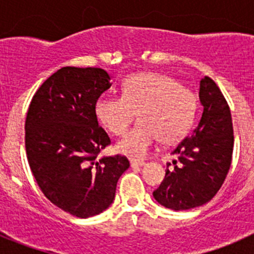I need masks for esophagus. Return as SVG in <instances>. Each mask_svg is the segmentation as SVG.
<instances>
[{"label": "esophagus", "mask_w": 254, "mask_h": 254, "mask_svg": "<svg viewBox=\"0 0 254 254\" xmlns=\"http://www.w3.org/2000/svg\"><path fill=\"white\" fill-rule=\"evenodd\" d=\"M131 163V167L134 168V167H143L145 165V161L143 160H131L129 161Z\"/></svg>", "instance_id": "esophagus-1"}]
</instances>
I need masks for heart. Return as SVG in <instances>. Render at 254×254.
<instances>
[{"label":"heart","instance_id":"b5f03b06","mask_svg":"<svg viewBox=\"0 0 254 254\" xmlns=\"http://www.w3.org/2000/svg\"><path fill=\"white\" fill-rule=\"evenodd\" d=\"M196 109L192 91L156 72L127 76L121 98L100 96L94 104L96 120L113 134L125 133L137 113V125L116 145L117 151L131 159L145 158L158 137L163 142L181 138L193 123Z\"/></svg>","mask_w":254,"mask_h":254}]
</instances>
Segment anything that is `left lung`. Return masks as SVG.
Returning a JSON list of instances; mask_svg holds the SVG:
<instances>
[{
	"label": "left lung",
	"mask_w": 254,
	"mask_h": 254,
	"mask_svg": "<svg viewBox=\"0 0 254 254\" xmlns=\"http://www.w3.org/2000/svg\"><path fill=\"white\" fill-rule=\"evenodd\" d=\"M198 98L203 108L201 120L173 150L174 169L165 170V178L152 192L161 206L174 211L208 202L225 181L232 163L234 136L225 98L207 76L199 81Z\"/></svg>",
	"instance_id": "1"
}]
</instances>
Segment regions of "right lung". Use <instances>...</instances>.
<instances>
[{
    "label": "right lung",
    "instance_id": "right-lung-1",
    "mask_svg": "<svg viewBox=\"0 0 254 254\" xmlns=\"http://www.w3.org/2000/svg\"><path fill=\"white\" fill-rule=\"evenodd\" d=\"M111 78L103 68L62 67L39 87L26 114V155L38 186L53 205L81 219L113 203L117 182L129 168L121 155L98 158L111 140L94 104Z\"/></svg>",
    "mask_w": 254,
    "mask_h": 254
}]
</instances>
